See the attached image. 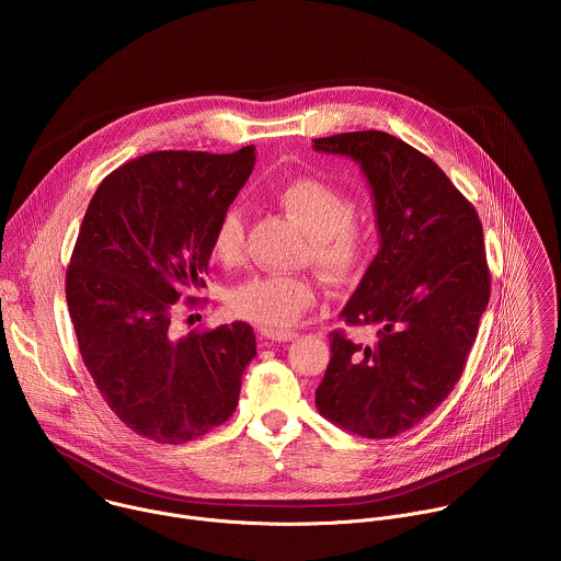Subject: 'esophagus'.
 I'll list each match as a JSON object with an SVG mask.
<instances>
[{
  "mask_svg": "<svg viewBox=\"0 0 561 561\" xmlns=\"http://www.w3.org/2000/svg\"><path fill=\"white\" fill-rule=\"evenodd\" d=\"M262 342L264 344H273V342H293L297 337V333H284V331H268L262 329Z\"/></svg>",
  "mask_w": 561,
  "mask_h": 561,
  "instance_id": "34e87169",
  "label": "esophagus"
}]
</instances>
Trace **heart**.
Instances as JSON below:
<instances>
[{"instance_id":"b5f03b06","label":"heart","mask_w":561,"mask_h":561,"mask_svg":"<svg viewBox=\"0 0 561 561\" xmlns=\"http://www.w3.org/2000/svg\"><path fill=\"white\" fill-rule=\"evenodd\" d=\"M277 202L308 234L310 257L327 277L340 282L362 268L368 234L353 219L355 202L342 188L317 178H297L277 191ZM244 215L230 206L213 230V255L226 266L237 264L244 257ZM314 297L317 290L308 277L266 273L232 286L226 306L234 317L268 331H284L312 306Z\"/></svg>"}]
</instances>
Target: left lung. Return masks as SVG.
<instances>
[{
  "label": "left lung",
  "instance_id": "1",
  "mask_svg": "<svg viewBox=\"0 0 561 561\" xmlns=\"http://www.w3.org/2000/svg\"><path fill=\"white\" fill-rule=\"evenodd\" d=\"M359 164L375 202L379 251L342 310L375 342L331 335L317 411L344 431L386 439L450 394L491 299L484 228L431 157L381 130L312 139Z\"/></svg>",
  "mask_w": 561,
  "mask_h": 561
}]
</instances>
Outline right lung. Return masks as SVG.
<instances>
[{"mask_svg": "<svg viewBox=\"0 0 561 561\" xmlns=\"http://www.w3.org/2000/svg\"><path fill=\"white\" fill-rule=\"evenodd\" d=\"M255 167L230 154L157 150L95 191L66 271L79 353L111 411L137 435L184 444L224 424L255 333L232 322L173 335L178 301L206 286L213 230Z\"/></svg>", "mask_w": 561, "mask_h": 561, "instance_id": "obj_1", "label": "right lung"}]
</instances>
